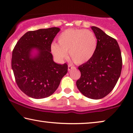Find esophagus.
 Wrapping results in <instances>:
<instances>
[{"instance_id":"esophagus-1","label":"esophagus","mask_w":133,"mask_h":133,"mask_svg":"<svg viewBox=\"0 0 133 133\" xmlns=\"http://www.w3.org/2000/svg\"><path fill=\"white\" fill-rule=\"evenodd\" d=\"M74 68H75V66H74L73 65H71L70 64L68 65V71H70V70H72V69H74Z\"/></svg>"}]
</instances>
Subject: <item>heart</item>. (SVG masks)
Returning <instances> with one entry per match:
<instances>
[{
	"label": "heart",
	"instance_id": "heart-1",
	"mask_svg": "<svg viewBox=\"0 0 133 133\" xmlns=\"http://www.w3.org/2000/svg\"><path fill=\"white\" fill-rule=\"evenodd\" d=\"M58 43L51 45L53 55L59 61L67 56V52L74 63L81 64L91 59L97 49V41L95 34L85 29H68L58 37Z\"/></svg>",
	"mask_w": 133,
	"mask_h": 133
}]
</instances>
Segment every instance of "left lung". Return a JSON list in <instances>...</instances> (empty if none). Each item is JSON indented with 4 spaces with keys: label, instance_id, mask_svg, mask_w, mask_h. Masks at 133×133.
I'll list each match as a JSON object with an SVG mask.
<instances>
[{
    "label": "left lung",
    "instance_id": "1",
    "mask_svg": "<svg viewBox=\"0 0 133 133\" xmlns=\"http://www.w3.org/2000/svg\"><path fill=\"white\" fill-rule=\"evenodd\" d=\"M97 40V49L90 61L78 67L81 77L77 88L86 97L100 99L108 95L121 76L122 59L117 42L96 26H91Z\"/></svg>",
    "mask_w": 133,
    "mask_h": 133
}]
</instances>
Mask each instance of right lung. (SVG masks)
Listing matches in <instances>:
<instances>
[{
    "label": "right lung",
    "instance_id": "obj_1",
    "mask_svg": "<svg viewBox=\"0 0 133 133\" xmlns=\"http://www.w3.org/2000/svg\"><path fill=\"white\" fill-rule=\"evenodd\" d=\"M60 28L30 31L16 43L12 51L11 67L17 86L34 99H43L54 93L68 72V65L57 64L52 59L51 45ZM38 51L32 58V49Z\"/></svg>",
    "mask_w": 133,
    "mask_h": 133
}]
</instances>
